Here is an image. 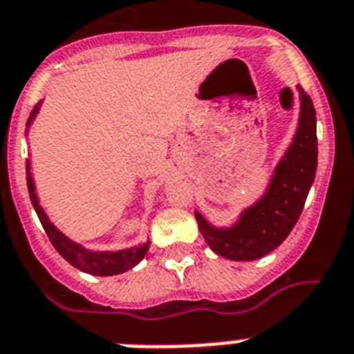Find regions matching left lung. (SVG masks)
<instances>
[{"instance_id": "left-lung-1", "label": "left lung", "mask_w": 354, "mask_h": 354, "mask_svg": "<svg viewBox=\"0 0 354 354\" xmlns=\"http://www.w3.org/2000/svg\"><path fill=\"white\" fill-rule=\"evenodd\" d=\"M299 92V122L292 144L270 176L262 198L241 212L232 226H214L194 212L199 232L214 253L251 262L276 250L296 226L317 171V119L303 88Z\"/></svg>"}]
</instances>
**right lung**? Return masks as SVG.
<instances>
[{
    "mask_svg": "<svg viewBox=\"0 0 354 354\" xmlns=\"http://www.w3.org/2000/svg\"><path fill=\"white\" fill-rule=\"evenodd\" d=\"M41 104L42 101H39V103L35 104L33 112L30 113L28 122H26L28 128L32 126L33 119L37 118ZM26 133H28V130H26ZM26 183H28L30 199H32L33 208H35L37 215H39V219H41L42 228H44L46 233H48L49 241H51V244L55 245V250L62 254V257L66 258L67 262H69L73 267L84 270V272H87V274L113 276V274H121V272L130 270L131 267L137 266V263L146 257L147 250H149V241L144 242V244L131 245V248H126V250H119V251L85 250L84 245L78 244V242L75 241H71L69 236L64 235V233L60 232V230H58L51 221H49L48 214H46L44 208L41 207L39 198H37L35 181H33V176H32V164H30V160L26 162Z\"/></svg>",
    "mask_w": 354,
    "mask_h": 354,
    "instance_id": "obj_1",
    "label": "right lung"
}]
</instances>
